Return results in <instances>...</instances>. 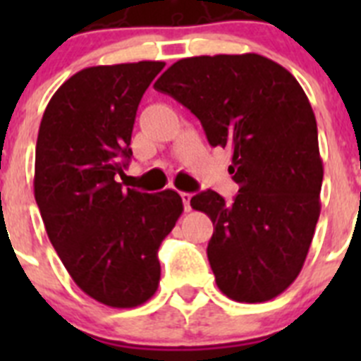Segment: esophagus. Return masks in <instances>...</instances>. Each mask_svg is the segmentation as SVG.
Listing matches in <instances>:
<instances>
[{
	"label": "esophagus",
	"mask_w": 361,
	"mask_h": 361,
	"mask_svg": "<svg viewBox=\"0 0 361 361\" xmlns=\"http://www.w3.org/2000/svg\"><path fill=\"white\" fill-rule=\"evenodd\" d=\"M180 199H183V204H184V209H186V212H190L191 209V193H186V191H183V193H180Z\"/></svg>",
	"instance_id": "1"
}]
</instances>
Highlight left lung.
<instances>
[{"mask_svg":"<svg viewBox=\"0 0 361 361\" xmlns=\"http://www.w3.org/2000/svg\"><path fill=\"white\" fill-rule=\"evenodd\" d=\"M153 88L186 106L209 145L233 155V202L213 190L191 199L213 222L216 286L235 302L275 298L302 271L320 216L324 164L307 95L291 72L258 54L186 57Z\"/></svg>","mask_w":361,"mask_h":361,"instance_id":"obj_1","label":"left lung"}]
</instances>
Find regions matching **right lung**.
<instances>
[{
    "instance_id": "1",
    "label": "right lung",
    "mask_w": 361,
    "mask_h": 361,
    "mask_svg": "<svg viewBox=\"0 0 361 361\" xmlns=\"http://www.w3.org/2000/svg\"><path fill=\"white\" fill-rule=\"evenodd\" d=\"M162 61L90 66L52 95L39 124L34 195L44 229L81 291L108 307L152 298L157 251L183 213L177 191L123 188L137 108Z\"/></svg>"
}]
</instances>
